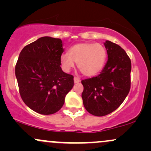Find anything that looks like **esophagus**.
<instances>
[{"instance_id":"34e87169","label":"esophagus","mask_w":151,"mask_h":151,"mask_svg":"<svg viewBox=\"0 0 151 151\" xmlns=\"http://www.w3.org/2000/svg\"><path fill=\"white\" fill-rule=\"evenodd\" d=\"M74 83H75V84H77V83L80 82V79H79V78H78L77 77H74Z\"/></svg>"}]
</instances>
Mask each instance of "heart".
<instances>
[{
  "label": "heart",
  "instance_id": "obj_1",
  "mask_svg": "<svg viewBox=\"0 0 151 151\" xmlns=\"http://www.w3.org/2000/svg\"><path fill=\"white\" fill-rule=\"evenodd\" d=\"M106 50L99 43L84 42L74 45L69 50L68 54L61 56L60 62L65 72L73 69L75 63L83 74L92 77L100 72L106 60Z\"/></svg>",
  "mask_w": 151,
  "mask_h": 151
}]
</instances>
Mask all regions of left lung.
I'll list each match as a JSON object with an SVG mask.
<instances>
[{"mask_svg":"<svg viewBox=\"0 0 151 151\" xmlns=\"http://www.w3.org/2000/svg\"><path fill=\"white\" fill-rule=\"evenodd\" d=\"M108 60L96 77L81 81L83 104L96 116L111 114L120 106L131 89V62L125 50L115 43H104Z\"/></svg>","mask_w":151,"mask_h":151,"instance_id":"left-lung-1","label":"left lung"}]
</instances>
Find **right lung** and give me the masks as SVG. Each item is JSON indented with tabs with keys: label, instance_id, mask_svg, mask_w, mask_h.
I'll return each instance as SVG.
<instances>
[{
	"label": "right lung",
	"instance_id": "right-lung-1",
	"mask_svg": "<svg viewBox=\"0 0 151 151\" xmlns=\"http://www.w3.org/2000/svg\"><path fill=\"white\" fill-rule=\"evenodd\" d=\"M64 52L59 38L42 37L26 45L15 65V76L22 101L43 115L58 112L74 86V77L62 70Z\"/></svg>",
	"mask_w": 151,
	"mask_h": 151
}]
</instances>
